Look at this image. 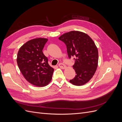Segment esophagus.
<instances>
[{"instance_id":"esophagus-1","label":"esophagus","mask_w":122,"mask_h":122,"mask_svg":"<svg viewBox=\"0 0 122 122\" xmlns=\"http://www.w3.org/2000/svg\"><path fill=\"white\" fill-rule=\"evenodd\" d=\"M58 66L60 67L61 68V69H65V68L66 67V65H65L64 64H63V63H59L58 64Z\"/></svg>"}]
</instances>
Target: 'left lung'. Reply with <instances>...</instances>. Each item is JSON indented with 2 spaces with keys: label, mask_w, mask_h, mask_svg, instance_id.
<instances>
[{
  "label": "left lung",
  "mask_w": 122,
  "mask_h": 122,
  "mask_svg": "<svg viewBox=\"0 0 122 122\" xmlns=\"http://www.w3.org/2000/svg\"><path fill=\"white\" fill-rule=\"evenodd\" d=\"M58 39L66 44L68 57H75L73 68L76 75L70 82L76 86L86 83L94 75L98 62V52L93 40L79 31L66 32Z\"/></svg>",
  "instance_id": "8db88e82"
}]
</instances>
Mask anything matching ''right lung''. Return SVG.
I'll list each match as a JSON object with an SVG mask.
<instances>
[{"label": "right lung", "mask_w": 122, "mask_h": 122, "mask_svg": "<svg viewBox=\"0 0 122 122\" xmlns=\"http://www.w3.org/2000/svg\"><path fill=\"white\" fill-rule=\"evenodd\" d=\"M47 40L41 38L29 40L20 47L17 53V64L24 77L30 83L39 87L48 84L54 72L42 52Z\"/></svg>", "instance_id": "add662e5"}]
</instances>
